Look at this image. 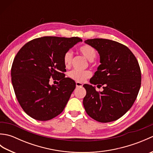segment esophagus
Segmentation results:
<instances>
[{"instance_id":"obj_1","label":"esophagus","mask_w":153,"mask_h":153,"mask_svg":"<svg viewBox=\"0 0 153 153\" xmlns=\"http://www.w3.org/2000/svg\"><path fill=\"white\" fill-rule=\"evenodd\" d=\"M76 87H82L83 86V83L80 82H76Z\"/></svg>"}]
</instances>
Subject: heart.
Returning a JSON list of instances; mask_svg holds the SVG:
<instances>
[{"label": "heart", "mask_w": 153, "mask_h": 153, "mask_svg": "<svg viewBox=\"0 0 153 153\" xmlns=\"http://www.w3.org/2000/svg\"><path fill=\"white\" fill-rule=\"evenodd\" d=\"M79 53L83 55L87 60L93 61L97 56V51L92 46L89 45H83L78 48ZM73 58V53L71 51H68L65 53L63 56V62L65 66L68 68L70 66L71 60ZM91 76V72L90 71H77L72 70L68 74V76L70 79L74 80L76 82H83Z\"/></svg>", "instance_id": "obj_1"}]
</instances>
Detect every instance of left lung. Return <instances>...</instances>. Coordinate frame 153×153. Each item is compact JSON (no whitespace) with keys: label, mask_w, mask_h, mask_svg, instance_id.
<instances>
[{"label":"left lung","mask_w":153,"mask_h":153,"mask_svg":"<svg viewBox=\"0 0 153 153\" xmlns=\"http://www.w3.org/2000/svg\"><path fill=\"white\" fill-rule=\"evenodd\" d=\"M100 55V64L90 83L102 87L84 84L86 95L83 104L91 118L106 123L119 119L131 108L141 87V74L137 60L125 45L105 39H87Z\"/></svg>","instance_id":"1"}]
</instances>
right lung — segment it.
Listing matches in <instances>:
<instances>
[{
    "label": "right lung",
    "instance_id": "obj_1",
    "mask_svg": "<svg viewBox=\"0 0 153 153\" xmlns=\"http://www.w3.org/2000/svg\"><path fill=\"white\" fill-rule=\"evenodd\" d=\"M82 39L43 37L29 41L15 56L11 68L15 95L24 112L39 121L54 118L63 111L76 83L65 77L63 56ZM59 81L51 86L50 78Z\"/></svg>",
    "mask_w": 153,
    "mask_h": 153
}]
</instances>
